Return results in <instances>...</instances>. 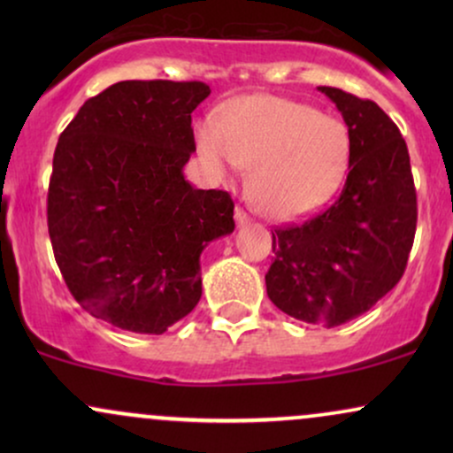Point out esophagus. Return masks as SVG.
<instances>
[{
    "instance_id": "obj_1",
    "label": "esophagus",
    "mask_w": 453,
    "mask_h": 453,
    "mask_svg": "<svg viewBox=\"0 0 453 453\" xmlns=\"http://www.w3.org/2000/svg\"><path fill=\"white\" fill-rule=\"evenodd\" d=\"M236 223L238 226H247V223H251V215H249L244 209H241V206L236 209Z\"/></svg>"
}]
</instances>
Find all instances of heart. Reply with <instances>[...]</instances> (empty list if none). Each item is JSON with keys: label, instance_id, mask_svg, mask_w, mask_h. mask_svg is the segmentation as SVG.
Returning a JSON list of instances; mask_svg holds the SVG:
<instances>
[{"label": "heart", "instance_id": "obj_1", "mask_svg": "<svg viewBox=\"0 0 453 453\" xmlns=\"http://www.w3.org/2000/svg\"><path fill=\"white\" fill-rule=\"evenodd\" d=\"M197 149L219 174L249 165V194L274 219H294L339 191L351 161V134L334 114L273 96L244 97L197 129Z\"/></svg>", "mask_w": 453, "mask_h": 453}]
</instances>
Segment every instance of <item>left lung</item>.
Returning <instances> with one entry per match:
<instances>
[{"instance_id":"1","label":"left lung","mask_w":453,"mask_h":453,"mask_svg":"<svg viewBox=\"0 0 453 453\" xmlns=\"http://www.w3.org/2000/svg\"><path fill=\"white\" fill-rule=\"evenodd\" d=\"M351 134L341 196L303 223L274 227L266 292L277 309L334 327L366 313L403 277L418 226L407 142L372 100L319 87Z\"/></svg>"}]
</instances>
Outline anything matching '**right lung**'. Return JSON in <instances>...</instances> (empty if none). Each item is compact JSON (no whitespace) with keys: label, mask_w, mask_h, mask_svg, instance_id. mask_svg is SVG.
<instances>
[{"label":"right lung","mask_w":453,"mask_h":453,"mask_svg":"<svg viewBox=\"0 0 453 453\" xmlns=\"http://www.w3.org/2000/svg\"><path fill=\"white\" fill-rule=\"evenodd\" d=\"M206 82L123 81L64 129L49 185V236L76 303L97 319L164 334L202 296L200 253L234 232L227 191L196 189L191 112Z\"/></svg>","instance_id":"obj_1"}]
</instances>
